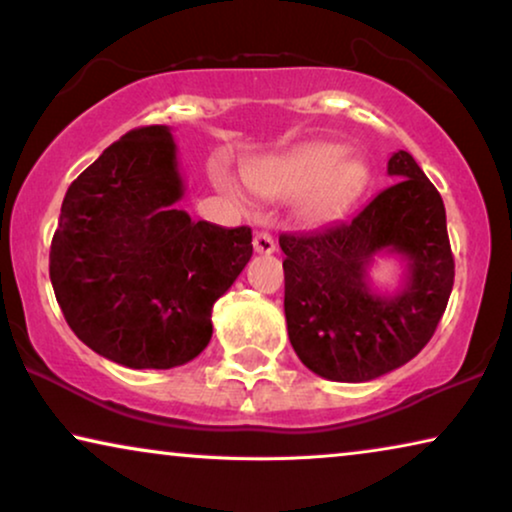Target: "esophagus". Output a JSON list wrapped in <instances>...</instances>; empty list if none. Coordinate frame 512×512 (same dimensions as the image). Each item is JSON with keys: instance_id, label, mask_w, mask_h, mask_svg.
<instances>
[{"instance_id": "34e87169", "label": "esophagus", "mask_w": 512, "mask_h": 512, "mask_svg": "<svg viewBox=\"0 0 512 512\" xmlns=\"http://www.w3.org/2000/svg\"><path fill=\"white\" fill-rule=\"evenodd\" d=\"M254 249L258 254H272L275 251V240L268 233H256L254 235Z\"/></svg>"}]
</instances>
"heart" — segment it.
<instances>
[{
	"instance_id": "obj_1",
	"label": "heart",
	"mask_w": 512,
	"mask_h": 512,
	"mask_svg": "<svg viewBox=\"0 0 512 512\" xmlns=\"http://www.w3.org/2000/svg\"><path fill=\"white\" fill-rule=\"evenodd\" d=\"M242 177L258 198L291 200L303 195L300 216L307 223H321L335 219L359 198L368 181V165L349 156L340 144L312 142L244 165ZM216 184L237 205L247 207L244 195L226 174H216Z\"/></svg>"
}]
</instances>
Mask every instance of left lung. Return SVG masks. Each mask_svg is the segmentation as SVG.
<instances>
[{"mask_svg":"<svg viewBox=\"0 0 512 512\" xmlns=\"http://www.w3.org/2000/svg\"><path fill=\"white\" fill-rule=\"evenodd\" d=\"M394 184L352 221L279 235L284 314L298 359L333 382H368L422 352L454 284L445 205L408 151L389 158ZM380 253L401 255L409 272L391 297L367 268Z\"/></svg>","mask_w":512,"mask_h":512,"instance_id":"left-lung-1","label":"left lung"}]
</instances>
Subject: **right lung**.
Listing matches in <instances>:
<instances>
[{"label": "right lung", "instance_id": "obj_1", "mask_svg": "<svg viewBox=\"0 0 512 512\" xmlns=\"http://www.w3.org/2000/svg\"><path fill=\"white\" fill-rule=\"evenodd\" d=\"M167 125L130 130L67 188L51 284L83 345L128 368H174L212 340V307L249 263L251 228L191 221Z\"/></svg>", "mask_w": 512, "mask_h": 512}]
</instances>
